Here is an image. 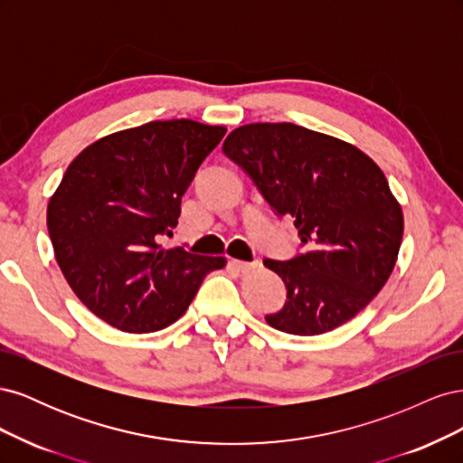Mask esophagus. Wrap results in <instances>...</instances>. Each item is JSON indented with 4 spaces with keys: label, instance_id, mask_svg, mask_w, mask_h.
<instances>
[{
    "label": "esophagus",
    "instance_id": "obj_1",
    "mask_svg": "<svg viewBox=\"0 0 463 463\" xmlns=\"http://www.w3.org/2000/svg\"><path fill=\"white\" fill-rule=\"evenodd\" d=\"M230 266L233 270H237V272H241V274H249V272H253L257 266H259V262H243V260H230Z\"/></svg>",
    "mask_w": 463,
    "mask_h": 463
}]
</instances>
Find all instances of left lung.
Returning <instances> with one entry per match:
<instances>
[{
    "label": "left lung",
    "mask_w": 463,
    "mask_h": 463,
    "mask_svg": "<svg viewBox=\"0 0 463 463\" xmlns=\"http://www.w3.org/2000/svg\"><path fill=\"white\" fill-rule=\"evenodd\" d=\"M307 245L291 260L264 259L284 279L286 305L266 322L296 335L342 326L373 301L394 270L403 213L365 152L296 123H249L222 146Z\"/></svg>",
    "instance_id": "8db88e82"
}]
</instances>
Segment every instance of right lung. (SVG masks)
Masks as SVG:
<instances>
[{
  "label": "right lung",
  "mask_w": 463,
  "mask_h": 463,
  "mask_svg": "<svg viewBox=\"0 0 463 463\" xmlns=\"http://www.w3.org/2000/svg\"><path fill=\"white\" fill-rule=\"evenodd\" d=\"M223 125L150 121L98 138L69 164L48 203L53 255L75 296L123 332H156L187 311L223 257L165 249L181 197Z\"/></svg>",
  "instance_id": "obj_1"
}]
</instances>
